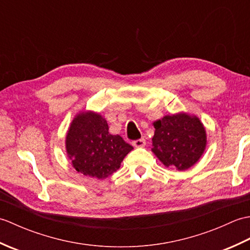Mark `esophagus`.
Listing matches in <instances>:
<instances>
[{
    "label": "esophagus",
    "instance_id": "1",
    "mask_svg": "<svg viewBox=\"0 0 250 250\" xmlns=\"http://www.w3.org/2000/svg\"><path fill=\"white\" fill-rule=\"evenodd\" d=\"M132 145H133L134 147H144L146 145V141H145V139L135 140L132 142Z\"/></svg>",
    "mask_w": 250,
    "mask_h": 250
}]
</instances>
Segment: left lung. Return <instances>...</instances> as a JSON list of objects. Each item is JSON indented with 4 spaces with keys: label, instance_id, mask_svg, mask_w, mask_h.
I'll list each match as a JSON object with an SVG mask.
<instances>
[{
    "label": "left lung",
    "instance_id": "obj_1",
    "mask_svg": "<svg viewBox=\"0 0 250 250\" xmlns=\"http://www.w3.org/2000/svg\"><path fill=\"white\" fill-rule=\"evenodd\" d=\"M153 125L152 151L164 166L184 171L198 162L205 149L206 133L196 117L166 116Z\"/></svg>",
    "mask_w": 250,
    "mask_h": 250
}]
</instances>
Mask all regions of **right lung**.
Listing matches in <instances>:
<instances>
[{
  "label": "right lung",
  "mask_w": 250,
  "mask_h": 250,
  "mask_svg": "<svg viewBox=\"0 0 250 250\" xmlns=\"http://www.w3.org/2000/svg\"><path fill=\"white\" fill-rule=\"evenodd\" d=\"M132 149L121 136L111 135L106 120L94 113L79 114L66 135L68 157L76 171L87 176H109Z\"/></svg>",
  "instance_id": "right-lung-1"
}]
</instances>
